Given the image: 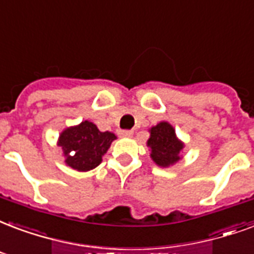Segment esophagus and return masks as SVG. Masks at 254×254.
<instances>
[{
  "label": "esophagus",
  "mask_w": 254,
  "mask_h": 254,
  "mask_svg": "<svg viewBox=\"0 0 254 254\" xmlns=\"http://www.w3.org/2000/svg\"><path fill=\"white\" fill-rule=\"evenodd\" d=\"M120 137H131L133 135V131L131 130H119Z\"/></svg>",
  "instance_id": "1"
}]
</instances>
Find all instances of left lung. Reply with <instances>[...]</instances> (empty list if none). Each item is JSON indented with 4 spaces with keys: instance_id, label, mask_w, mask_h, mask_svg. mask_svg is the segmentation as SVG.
Returning <instances> with one entry per match:
<instances>
[{
    "instance_id": "left-lung-1",
    "label": "left lung",
    "mask_w": 254,
    "mask_h": 254,
    "mask_svg": "<svg viewBox=\"0 0 254 254\" xmlns=\"http://www.w3.org/2000/svg\"><path fill=\"white\" fill-rule=\"evenodd\" d=\"M150 148V157L158 166L166 168L180 160V152L184 145L176 137L173 127L168 123H160L150 129V138L148 140Z\"/></svg>"
}]
</instances>
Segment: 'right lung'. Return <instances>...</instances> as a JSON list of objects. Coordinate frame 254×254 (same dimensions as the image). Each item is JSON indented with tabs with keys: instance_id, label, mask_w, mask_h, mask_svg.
Masks as SVG:
<instances>
[{
	"instance_id": "1",
	"label": "right lung",
	"mask_w": 254,
	"mask_h": 254,
	"mask_svg": "<svg viewBox=\"0 0 254 254\" xmlns=\"http://www.w3.org/2000/svg\"><path fill=\"white\" fill-rule=\"evenodd\" d=\"M113 140V133L100 131L93 123L84 121L78 127L65 129L58 145L63 148L67 165L78 172H86L100 165Z\"/></svg>"
}]
</instances>
